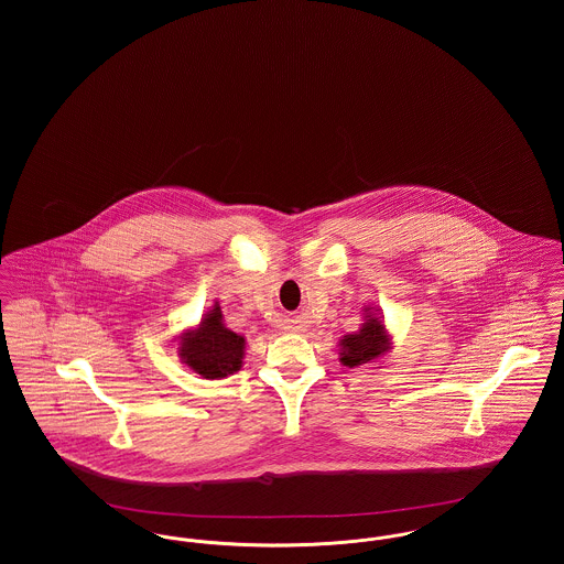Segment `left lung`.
<instances>
[{
	"label": "left lung",
	"instance_id": "left-lung-1",
	"mask_svg": "<svg viewBox=\"0 0 564 564\" xmlns=\"http://www.w3.org/2000/svg\"><path fill=\"white\" fill-rule=\"evenodd\" d=\"M391 340L393 338L387 332V325L378 315V311H372V306H366L361 327L340 338V345H338L340 347V364H345L349 368L372 364L393 349Z\"/></svg>",
	"mask_w": 564,
	"mask_h": 564
}]
</instances>
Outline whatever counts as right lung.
I'll return each mask as SVG.
<instances>
[{
    "label": "right lung",
    "mask_w": 564,
    "mask_h": 564,
    "mask_svg": "<svg viewBox=\"0 0 564 564\" xmlns=\"http://www.w3.org/2000/svg\"><path fill=\"white\" fill-rule=\"evenodd\" d=\"M177 352L182 364L196 375L219 380L241 370L245 338L224 325L221 308L215 302L196 327L180 336Z\"/></svg>",
    "instance_id": "1"
}]
</instances>
